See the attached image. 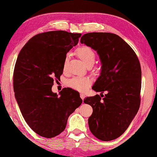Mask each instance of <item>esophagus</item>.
<instances>
[{"label":"esophagus","instance_id":"1","mask_svg":"<svg viewBox=\"0 0 157 157\" xmlns=\"http://www.w3.org/2000/svg\"><path fill=\"white\" fill-rule=\"evenodd\" d=\"M80 97H81V98L82 99L83 101V99L85 98L86 95H85V94H80Z\"/></svg>","mask_w":157,"mask_h":157}]
</instances>
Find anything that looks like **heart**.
I'll use <instances>...</instances> for the list:
<instances>
[{"label":"heart","mask_w":157,"mask_h":157,"mask_svg":"<svg viewBox=\"0 0 157 157\" xmlns=\"http://www.w3.org/2000/svg\"><path fill=\"white\" fill-rule=\"evenodd\" d=\"M76 52L79 57L87 66L90 63L95 62V54L90 47L86 46L81 47L77 49ZM69 59V56L67 54L65 56L64 61H63V69H65L67 67ZM91 83L92 79L90 77L87 76H74L73 78L69 79L67 82V86L69 87L81 92L85 91L86 89H88V87L91 85Z\"/></svg>","instance_id":"b5f03b06"}]
</instances>
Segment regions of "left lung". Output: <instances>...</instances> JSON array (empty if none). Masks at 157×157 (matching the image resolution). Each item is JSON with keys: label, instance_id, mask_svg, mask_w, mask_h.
I'll use <instances>...</instances> for the list:
<instances>
[{"label": "left lung", "instance_id": "1", "mask_svg": "<svg viewBox=\"0 0 157 157\" xmlns=\"http://www.w3.org/2000/svg\"><path fill=\"white\" fill-rule=\"evenodd\" d=\"M81 44L97 52L101 74L92 88L106 91L87 97L83 102L93 108L88 126L95 137L110 141L122 135L137 115L140 105L142 71L135 52L115 34L90 33L81 38Z\"/></svg>", "mask_w": 157, "mask_h": 157}]
</instances>
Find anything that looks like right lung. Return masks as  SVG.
<instances>
[{"mask_svg": "<svg viewBox=\"0 0 157 157\" xmlns=\"http://www.w3.org/2000/svg\"><path fill=\"white\" fill-rule=\"evenodd\" d=\"M81 36L62 30L38 34L18 54L13 74L15 99L29 128L42 137L62 132L68 117L82 103L79 93L71 88L59 95L52 90L54 79L63 73L67 52Z\"/></svg>", "mask_w": 157, "mask_h": 157, "instance_id": "add662e5", "label": "right lung"}]
</instances>
